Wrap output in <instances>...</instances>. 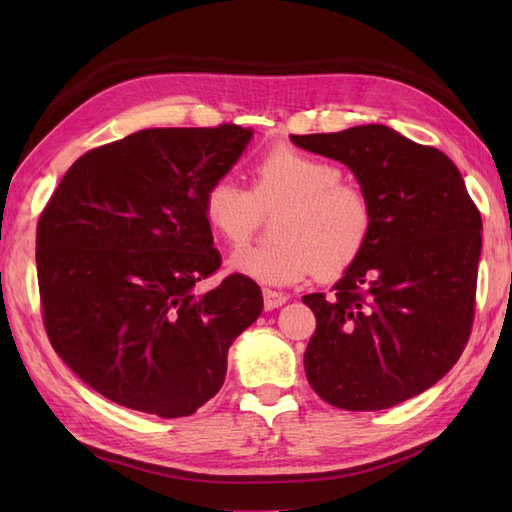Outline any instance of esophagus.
Listing matches in <instances>:
<instances>
[{
    "instance_id": "1",
    "label": "esophagus",
    "mask_w": 512,
    "mask_h": 512,
    "mask_svg": "<svg viewBox=\"0 0 512 512\" xmlns=\"http://www.w3.org/2000/svg\"><path fill=\"white\" fill-rule=\"evenodd\" d=\"M262 297H265V309H275V307H282V305L288 301V297H286L284 292L269 290V288L262 290Z\"/></svg>"
}]
</instances>
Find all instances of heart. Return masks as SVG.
<instances>
[{
    "instance_id": "1",
    "label": "heart",
    "mask_w": 512,
    "mask_h": 512,
    "mask_svg": "<svg viewBox=\"0 0 512 512\" xmlns=\"http://www.w3.org/2000/svg\"><path fill=\"white\" fill-rule=\"evenodd\" d=\"M252 190L232 177L213 179L203 213L215 235L241 245L254 235L262 211L282 209L265 245H247L230 267L262 284L288 286L309 273L342 275L361 258L374 230V203L361 185L344 181L339 164L292 147H277L252 166Z\"/></svg>"
}]
</instances>
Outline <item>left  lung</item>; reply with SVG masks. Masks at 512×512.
<instances>
[{
	"instance_id": "left-lung-1",
	"label": "left lung",
	"mask_w": 512,
	"mask_h": 512,
	"mask_svg": "<svg viewBox=\"0 0 512 512\" xmlns=\"http://www.w3.org/2000/svg\"><path fill=\"white\" fill-rule=\"evenodd\" d=\"M292 143L346 164L374 203L361 258L331 294H305L316 331L305 374L327 404L384 410L421 395L466 348L483 220L436 147L369 123Z\"/></svg>"
}]
</instances>
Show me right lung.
Wrapping results in <instances>:
<instances>
[{"instance_id": "right-lung-1", "label": "right lung", "mask_w": 512, "mask_h": 512, "mask_svg": "<svg viewBox=\"0 0 512 512\" xmlns=\"http://www.w3.org/2000/svg\"><path fill=\"white\" fill-rule=\"evenodd\" d=\"M250 138L235 123L134 132L83 153L40 213L46 335L119 406L194 414L222 389L232 339L262 312L258 284L241 273L192 292L222 265L203 194Z\"/></svg>"}]
</instances>
